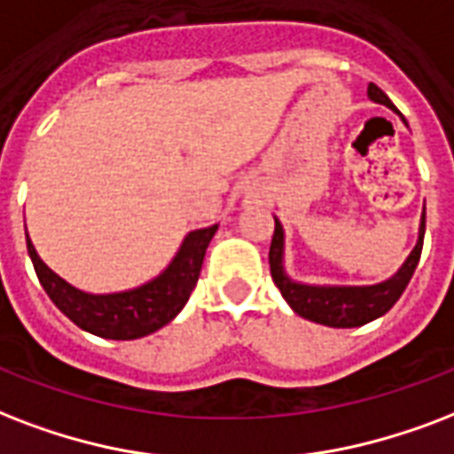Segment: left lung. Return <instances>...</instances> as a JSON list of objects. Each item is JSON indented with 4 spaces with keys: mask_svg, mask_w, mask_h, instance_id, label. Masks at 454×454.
<instances>
[{
    "mask_svg": "<svg viewBox=\"0 0 454 454\" xmlns=\"http://www.w3.org/2000/svg\"><path fill=\"white\" fill-rule=\"evenodd\" d=\"M367 94L372 101L395 111L393 101L379 90L377 84H370ZM424 227H427V210L421 213L419 237H417L412 253L407 255V260L393 277L379 284H370V286H332V284L296 282L286 275V270H284V227L279 217H275V234H272V244H270V272H272L277 289L282 291L284 301L301 317L317 322V325L336 326V329L362 326L386 315L403 296V291L412 279L417 262H419Z\"/></svg>",
    "mask_w": 454,
    "mask_h": 454,
    "instance_id": "1",
    "label": "left lung"
}]
</instances>
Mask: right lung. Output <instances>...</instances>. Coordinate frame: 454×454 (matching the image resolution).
<instances>
[{"label": "right lung", "instance_id": "right-lung-1", "mask_svg": "<svg viewBox=\"0 0 454 454\" xmlns=\"http://www.w3.org/2000/svg\"><path fill=\"white\" fill-rule=\"evenodd\" d=\"M217 224L189 231L170 265L151 282L115 294H87L47 267L27 237V255L51 303L84 332L114 340H132L158 332L187 305L201 275L203 255Z\"/></svg>", "mask_w": 454, "mask_h": 454}]
</instances>
